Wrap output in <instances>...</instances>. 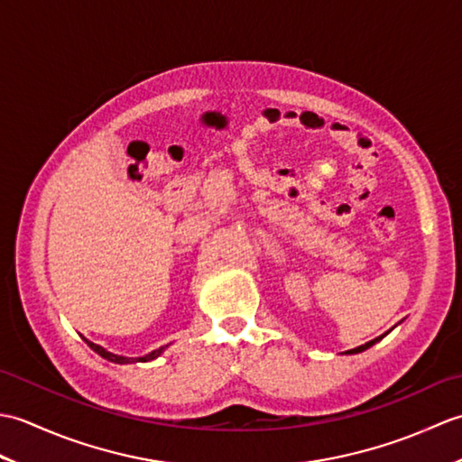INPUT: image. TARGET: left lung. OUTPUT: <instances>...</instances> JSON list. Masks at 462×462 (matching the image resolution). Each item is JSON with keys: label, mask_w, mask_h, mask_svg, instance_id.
<instances>
[{"label": "left lung", "mask_w": 462, "mask_h": 462, "mask_svg": "<svg viewBox=\"0 0 462 462\" xmlns=\"http://www.w3.org/2000/svg\"><path fill=\"white\" fill-rule=\"evenodd\" d=\"M383 337H385V336H379V337H375V339H371V341H367V343H365V346H359V347L351 349V351H347V353H359V351H365L367 347H371V346H373V343H377V341H379V339H383Z\"/></svg>", "instance_id": "8db88e82"}]
</instances>
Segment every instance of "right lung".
Masks as SVG:
<instances>
[{
	"label": "right lung",
	"instance_id": "obj_1",
	"mask_svg": "<svg viewBox=\"0 0 462 462\" xmlns=\"http://www.w3.org/2000/svg\"><path fill=\"white\" fill-rule=\"evenodd\" d=\"M85 339V337H83ZM87 341V339H85ZM87 346H89L95 353H99L101 357H105V359H109V361H113V363H133V361H151V359H154V357H159L161 353H162V349L164 347H161V349H156V351H152V353H149V356H144V357H121V356H115V353H111V351H106V349H103L101 346H97V343H93V341H87Z\"/></svg>",
	"mask_w": 462,
	"mask_h": 462
}]
</instances>
